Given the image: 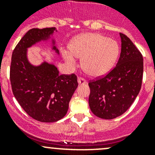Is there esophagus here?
<instances>
[{"label": "esophagus", "instance_id": "esophagus-1", "mask_svg": "<svg viewBox=\"0 0 155 155\" xmlns=\"http://www.w3.org/2000/svg\"><path fill=\"white\" fill-rule=\"evenodd\" d=\"M78 82H79V85H85V84L87 83V81L86 79H84L83 77L79 76V77H78Z\"/></svg>", "mask_w": 155, "mask_h": 155}]
</instances>
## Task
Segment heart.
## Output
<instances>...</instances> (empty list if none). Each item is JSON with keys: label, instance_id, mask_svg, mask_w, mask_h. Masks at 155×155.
I'll return each mask as SVG.
<instances>
[{"label": "heart", "instance_id": "1", "mask_svg": "<svg viewBox=\"0 0 155 155\" xmlns=\"http://www.w3.org/2000/svg\"><path fill=\"white\" fill-rule=\"evenodd\" d=\"M71 52L64 51V57L74 65L76 57L82 58V66L85 73L94 77L107 73L118 58L119 48L114 40L95 33L82 34L70 43Z\"/></svg>", "mask_w": 155, "mask_h": 155}]
</instances>
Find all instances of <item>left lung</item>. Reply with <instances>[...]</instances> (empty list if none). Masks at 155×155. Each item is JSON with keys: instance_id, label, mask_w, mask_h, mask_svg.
<instances>
[{"instance_id": "8db88e82", "label": "left lung", "mask_w": 155, "mask_h": 155, "mask_svg": "<svg viewBox=\"0 0 155 155\" xmlns=\"http://www.w3.org/2000/svg\"><path fill=\"white\" fill-rule=\"evenodd\" d=\"M121 51L116 66L89 81V107L96 116L113 119L126 112L141 89L143 58L133 42L120 33Z\"/></svg>"}]
</instances>
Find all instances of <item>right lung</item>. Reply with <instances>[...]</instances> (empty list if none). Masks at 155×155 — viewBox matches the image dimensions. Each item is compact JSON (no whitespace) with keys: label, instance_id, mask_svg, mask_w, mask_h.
<instances>
[{"label":"right lung","instance_id":"1","mask_svg":"<svg viewBox=\"0 0 155 155\" xmlns=\"http://www.w3.org/2000/svg\"><path fill=\"white\" fill-rule=\"evenodd\" d=\"M54 30V28L29 30L14 48L11 60L12 93L28 115L41 122H54L64 118L78 86L74 73L59 75L53 64L44 62L34 67L28 61L27 48L46 40Z\"/></svg>","mask_w":155,"mask_h":155}]
</instances>
